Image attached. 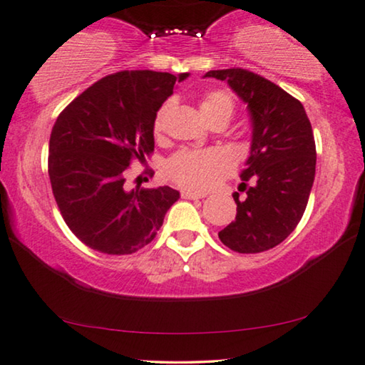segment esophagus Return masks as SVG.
<instances>
[{
	"instance_id": "esophagus-1",
	"label": "esophagus",
	"mask_w": 365,
	"mask_h": 365,
	"mask_svg": "<svg viewBox=\"0 0 365 365\" xmlns=\"http://www.w3.org/2000/svg\"><path fill=\"white\" fill-rule=\"evenodd\" d=\"M181 197L182 199H204V195L190 192V190H181Z\"/></svg>"
}]
</instances>
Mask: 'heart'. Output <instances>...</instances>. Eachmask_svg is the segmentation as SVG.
<instances>
[{
    "label": "heart",
    "instance_id": "obj_1",
    "mask_svg": "<svg viewBox=\"0 0 365 365\" xmlns=\"http://www.w3.org/2000/svg\"><path fill=\"white\" fill-rule=\"evenodd\" d=\"M171 103H165L156 112L153 130H163L165 117ZM200 110L207 122L214 119H232L235 103L232 94L225 89H212L200 98ZM166 173L173 182L184 189L204 192L214 187L218 181L232 173V161L220 150H181L168 160Z\"/></svg>",
    "mask_w": 365,
    "mask_h": 365
}]
</instances>
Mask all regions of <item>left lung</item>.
<instances>
[{"label":"left lung","mask_w":365,"mask_h":365,"mask_svg":"<svg viewBox=\"0 0 365 365\" xmlns=\"http://www.w3.org/2000/svg\"><path fill=\"white\" fill-rule=\"evenodd\" d=\"M205 76L228 81L248 104L253 122L251 155L240 184L246 199L233 194L237 217L218 238L237 253H262L282 243L304 217L317 166L312 124L299 99L257 73L227 68Z\"/></svg>","instance_id":"8db88e82"}]
</instances>
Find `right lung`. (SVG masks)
Masks as SVG:
<instances>
[{
	"instance_id": "right-lung-1",
	"label": "right lung",
	"mask_w": 365,
	"mask_h": 365,
	"mask_svg": "<svg viewBox=\"0 0 365 365\" xmlns=\"http://www.w3.org/2000/svg\"><path fill=\"white\" fill-rule=\"evenodd\" d=\"M186 76L112 73L58 114L48 142L50 184L65 223L91 250L135 253L155 238L179 199L168 186L127 190L124 182L128 166L153 153L156 110Z\"/></svg>"
}]
</instances>
